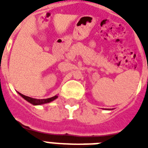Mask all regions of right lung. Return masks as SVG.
I'll list each match as a JSON object with an SVG mask.
<instances>
[{"mask_svg": "<svg viewBox=\"0 0 148 148\" xmlns=\"http://www.w3.org/2000/svg\"><path fill=\"white\" fill-rule=\"evenodd\" d=\"M21 96L24 99H25L27 101H28L29 103H32L33 105H40V104H44V103H50L51 101H54L55 99L58 98V95H55L52 97H50V98L47 99H36V98H32V97H27V96H25V95H22L21 93L18 92Z\"/></svg>", "mask_w": 148, "mask_h": 148, "instance_id": "add662e5", "label": "right lung"}]
</instances>
